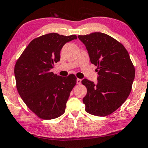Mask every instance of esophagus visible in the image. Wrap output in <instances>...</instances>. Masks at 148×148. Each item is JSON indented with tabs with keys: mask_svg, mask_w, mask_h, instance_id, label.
Returning <instances> with one entry per match:
<instances>
[{
	"mask_svg": "<svg viewBox=\"0 0 148 148\" xmlns=\"http://www.w3.org/2000/svg\"><path fill=\"white\" fill-rule=\"evenodd\" d=\"M81 82H82V79H79V78H77V84H80Z\"/></svg>",
	"mask_w": 148,
	"mask_h": 148,
	"instance_id": "esophagus-1",
	"label": "esophagus"
}]
</instances>
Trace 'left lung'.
Listing matches in <instances>:
<instances>
[{"label": "left lung", "instance_id": "1", "mask_svg": "<svg viewBox=\"0 0 148 148\" xmlns=\"http://www.w3.org/2000/svg\"><path fill=\"white\" fill-rule=\"evenodd\" d=\"M78 38L86 47L90 62L97 66V82L82 81L87 88L83 98L85 110L98 116L109 115L128 97L135 69L126 49L111 36L95 32Z\"/></svg>", "mask_w": 148, "mask_h": 148}]
</instances>
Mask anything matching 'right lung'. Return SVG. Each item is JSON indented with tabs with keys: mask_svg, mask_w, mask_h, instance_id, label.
<instances>
[{
	"mask_svg": "<svg viewBox=\"0 0 148 148\" xmlns=\"http://www.w3.org/2000/svg\"><path fill=\"white\" fill-rule=\"evenodd\" d=\"M75 35L50 33L34 38L14 67L16 88L27 106L38 117L50 120L64 113L71 91L77 83L73 74L60 77L51 72L60 51Z\"/></svg>",
	"mask_w": 148,
	"mask_h": 148,
	"instance_id": "add662e5",
	"label": "right lung"
}]
</instances>
